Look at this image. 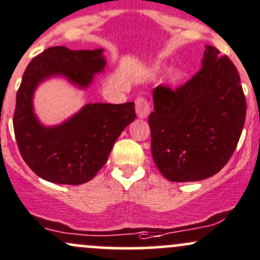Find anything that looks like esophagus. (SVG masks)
Segmentation results:
<instances>
[{
    "label": "esophagus",
    "mask_w": 260,
    "mask_h": 260,
    "mask_svg": "<svg viewBox=\"0 0 260 260\" xmlns=\"http://www.w3.org/2000/svg\"><path fill=\"white\" fill-rule=\"evenodd\" d=\"M151 103L148 102V100L144 97H138L136 100V113L139 118H147L148 114L151 113Z\"/></svg>",
    "instance_id": "34e87169"
}]
</instances>
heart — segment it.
<instances>
[{
    "label": "heart",
    "mask_w": 260,
    "mask_h": 260,
    "mask_svg": "<svg viewBox=\"0 0 260 260\" xmlns=\"http://www.w3.org/2000/svg\"><path fill=\"white\" fill-rule=\"evenodd\" d=\"M183 76H184V73H183V71L177 70V71H174L173 73H172L171 80H172V82H173V83H179V82L182 81Z\"/></svg>",
    "instance_id": "obj_1"
}]
</instances>
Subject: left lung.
Here are the masks:
<instances>
[{
	"instance_id": "1",
	"label": "left lung",
	"mask_w": 260,
	"mask_h": 260,
	"mask_svg": "<svg viewBox=\"0 0 260 260\" xmlns=\"http://www.w3.org/2000/svg\"><path fill=\"white\" fill-rule=\"evenodd\" d=\"M153 103L152 155L167 179L197 182L228 163L247 113L239 73L228 57L206 46L199 72L174 91L158 86Z\"/></svg>"
}]
</instances>
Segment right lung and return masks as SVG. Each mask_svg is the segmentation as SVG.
Wrapping results in <instances>:
<instances>
[{"label":"right lung","instance_id":"obj_1","mask_svg":"<svg viewBox=\"0 0 260 260\" xmlns=\"http://www.w3.org/2000/svg\"><path fill=\"white\" fill-rule=\"evenodd\" d=\"M102 48L73 51L50 47L35 57L22 77L16 97L13 129L27 166L41 177L58 184L78 185L91 180L107 162L114 142L135 121V103H88L70 119L53 127L41 124L34 112L37 86L54 76L87 88L95 73L103 72Z\"/></svg>","mask_w":260,"mask_h":260}]
</instances>
